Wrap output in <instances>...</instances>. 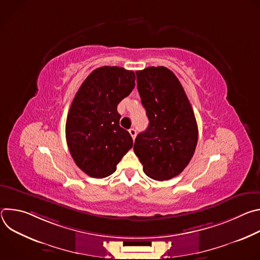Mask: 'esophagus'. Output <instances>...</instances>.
<instances>
[{"mask_svg":"<svg viewBox=\"0 0 260 260\" xmlns=\"http://www.w3.org/2000/svg\"><path fill=\"white\" fill-rule=\"evenodd\" d=\"M128 133H129V135L132 136V138H133V139H135V138H136L137 132H136V129H135V128H129V129H128Z\"/></svg>","mask_w":260,"mask_h":260,"instance_id":"esophagus-1","label":"esophagus"}]
</instances>
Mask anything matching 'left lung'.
Masks as SVG:
<instances>
[{
	"instance_id": "1",
	"label": "left lung",
	"mask_w": 260,
	"mask_h": 260,
	"mask_svg": "<svg viewBox=\"0 0 260 260\" xmlns=\"http://www.w3.org/2000/svg\"><path fill=\"white\" fill-rule=\"evenodd\" d=\"M136 74L149 125L137 136L134 151L148 177L170 180L187 167L196 151L199 131L193 110L168 68L148 67Z\"/></svg>"
}]
</instances>
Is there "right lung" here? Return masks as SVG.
<instances>
[{
  "mask_svg": "<svg viewBox=\"0 0 260 260\" xmlns=\"http://www.w3.org/2000/svg\"><path fill=\"white\" fill-rule=\"evenodd\" d=\"M133 71L101 67L92 71L74 98L66 123V139L75 164L92 178H105L133 147L120 127L117 105L135 87Z\"/></svg>",
  "mask_w": 260,
  "mask_h": 260,
  "instance_id": "1",
  "label": "right lung"
}]
</instances>
